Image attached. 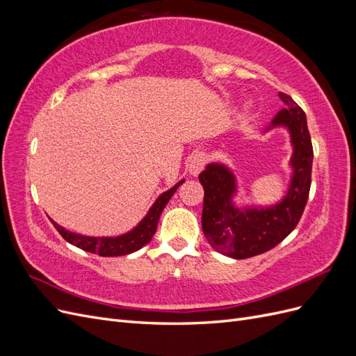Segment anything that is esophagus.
<instances>
[{"label":"esophagus","mask_w":356,"mask_h":356,"mask_svg":"<svg viewBox=\"0 0 356 356\" xmlns=\"http://www.w3.org/2000/svg\"><path fill=\"white\" fill-rule=\"evenodd\" d=\"M207 161H208L207 156L202 154V153H197L195 156H191L190 160H188V165H187L190 174L191 175H199L200 172L203 170V168L207 166Z\"/></svg>","instance_id":"1"}]
</instances>
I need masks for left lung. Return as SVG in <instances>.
I'll use <instances>...</instances> for the list:
<instances>
[{"label":"left lung","mask_w":356,"mask_h":356,"mask_svg":"<svg viewBox=\"0 0 356 356\" xmlns=\"http://www.w3.org/2000/svg\"><path fill=\"white\" fill-rule=\"evenodd\" d=\"M286 108L279 113L273 124L288 126L294 144L291 165L294 178L288 196L277 207L261 211L239 212L230 203L234 178L221 165H208L199 181L204 190L202 230L215 250L238 258H250L267 252L296 229L309 199L314 147L307 129L306 114L289 95L281 93Z\"/></svg>","instance_id":"8db88e82"}]
</instances>
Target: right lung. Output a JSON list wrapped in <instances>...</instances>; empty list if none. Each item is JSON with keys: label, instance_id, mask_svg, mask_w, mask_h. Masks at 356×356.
I'll use <instances>...</instances> for the list:
<instances>
[{"label": "right lung", "instance_id": "add662e5", "mask_svg": "<svg viewBox=\"0 0 356 356\" xmlns=\"http://www.w3.org/2000/svg\"><path fill=\"white\" fill-rule=\"evenodd\" d=\"M182 182L184 181L178 182L175 187H172L170 190L163 193V195L156 200L153 208L149 209L147 217L139 222L132 232H129L123 236H118V238H89V236L71 233L63 227H60V225L56 224L55 221L51 222L63 239L80 248V250H84L92 254H98L101 257H118V255L131 254L138 251L139 248H143L145 243L152 241L153 234L157 230V222L161 212H163L168 202L170 200L172 196H174V193Z\"/></svg>", "mask_w": 356, "mask_h": 356}]
</instances>
